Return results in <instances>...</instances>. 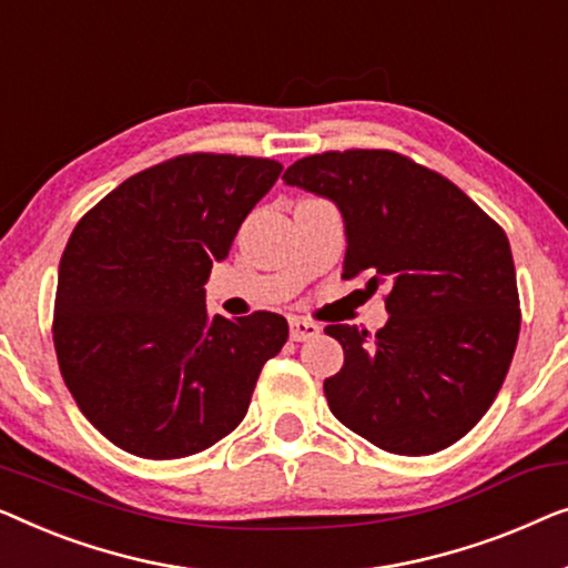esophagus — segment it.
<instances>
[{"label":"esophagus","instance_id":"34e87169","mask_svg":"<svg viewBox=\"0 0 568 568\" xmlns=\"http://www.w3.org/2000/svg\"><path fill=\"white\" fill-rule=\"evenodd\" d=\"M318 332H322V326L308 322V318H291V339L293 342L314 339V337H318Z\"/></svg>","mask_w":568,"mask_h":568}]
</instances>
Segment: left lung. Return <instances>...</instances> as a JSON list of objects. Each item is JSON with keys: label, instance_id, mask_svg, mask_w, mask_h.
I'll return each mask as SVG.
<instances>
[{"label": "left lung", "instance_id": "left-lung-1", "mask_svg": "<svg viewBox=\"0 0 568 568\" xmlns=\"http://www.w3.org/2000/svg\"><path fill=\"white\" fill-rule=\"evenodd\" d=\"M283 180L339 207L342 277L388 285L375 337L349 324L324 329L345 349L324 381L334 417L398 455L460 440L497 398L520 334L505 231L450 180L394 151H326Z\"/></svg>", "mask_w": 568, "mask_h": 568}]
</instances>
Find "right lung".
<instances>
[{"label": "right lung", "mask_w": 568, "mask_h": 568, "mask_svg": "<svg viewBox=\"0 0 568 568\" xmlns=\"http://www.w3.org/2000/svg\"><path fill=\"white\" fill-rule=\"evenodd\" d=\"M283 166L185 154L151 166L77 223L59 265L53 345L87 419L125 453H201L250 409L287 339L281 314L207 316L205 283Z\"/></svg>", "instance_id": "obj_1"}]
</instances>
